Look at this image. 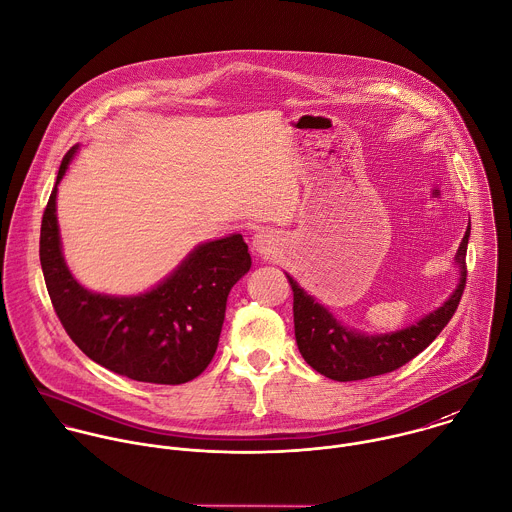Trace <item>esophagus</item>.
Returning a JSON list of instances; mask_svg holds the SVG:
<instances>
[{
    "instance_id": "esophagus-1",
    "label": "esophagus",
    "mask_w": 512,
    "mask_h": 512,
    "mask_svg": "<svg viewBox=\"0 0 512 512\" xmlns=\"http://www.w3.org/2000/svg\"><path fill=\"white\" fill-rule=\"evenodd\" d=\"M252 248L258 252V254H272L276 250V238L270 234V232H258L254 234L252 238Z\"/></svg>"
}]
</instances>
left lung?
Returning a JSON list of instances; mask_svg holds the SVG:
<instances>
[{
	"label": "left lung",
	"mask_w": 512,
	"mask_h": 512,
	"mask_svg": "<svg viewBox=\"0 0 512 512\" xmlns=\"http://www.w3.org/2000/svg\"><path fill=\"white\" fill-rule=\"evenodd\" d=\"M469 236L471 222L455 256L459 266V284L455 292L419 322L391 334L367 336L343 326L326 306L316 302L314 296L288 276L294 292L296 343L302 357L318 373L334 381H357L383 375L411 361L441 334L461 302L467 282L465 256Z\"/></svg>",
	"instance_id": "obj_1"
}]
</instances>
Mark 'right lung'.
<instances>
[{"label": "right lung", "mask_w": 512, "mask_h": 512, "mask_svg": "<svg viewBox=\"0 0 512 512\" xmlns=\"http://www.w3.org/2000/svg\"><path fill=\"white\" fill-rule=\"evenodd\" d=\"M79 145L61 161L41 220L45 286L69 338L95 363L135 381L180 385L212 361L232 286L250 270L242 234L198 244L171 274L137 296L97 294L65 264L57 224V186Z\"/></svg>", "instance_id": "right-lung-1"}]
</instances>
